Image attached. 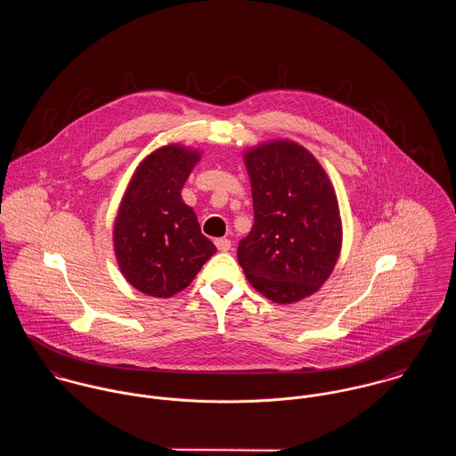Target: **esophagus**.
Wrapping results in <instances>:
<instances>
[{
  "mask_svg": "<svg viewBox=\"0 0 456 456\" xmlns=\"http://www.w3.org/2000/svg\"><path fill=\"white\" fill-rule=\"evenodd\" d=\"M216 248L219 251H230L232 249V240L230 239H216Z\"/></svg>",
  "mask_w": 456,
  "mask_h": 456,
  "instance_id": "obj_1",
  "label": "esophagus"
}]
</instances>
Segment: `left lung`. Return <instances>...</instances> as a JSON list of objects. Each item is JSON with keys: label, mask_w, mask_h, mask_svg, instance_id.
<instances>
[{"label": "left lung", "mask_w": 456, "mask_h": 456, "mask_svg": "<svg viewBox=\"0 0 456 456\" xmlns=\"http://www.w3.org/2000/svg\"><path fill=\"white\" fill-rule=\"evenodd\" d=\"M251 181L255 224L239 244L251 286L273 304L314 295L342 249L338 201L316 156L288 138L242 152Z\"/></svg>", "instance_id": "1"}]
</instances>
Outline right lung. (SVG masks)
I'll use <instances>...</instances> for the list:
<instances>
[{
    "label": "right lung",
    "mask_w": 456,
    "mask_h": 456,
    "mask_svg": "<svg viewBox=\"0 0 456 456\" xmlns=\"http://www.w3.org/2000/svg\"><path fill=\"white\" fill-rule=\"evenodd\" d=\"M201 151L167 143L147 154L131 175L112 230L114 255L134 289L170 298L186 289L216 246L201 233L181 191Z\"/></svg>",
    "instance_id": "add662e5"
}]
</instances>
